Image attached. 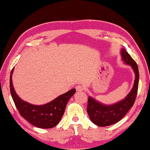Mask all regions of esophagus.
<instances>
[{
    "label": "esophagus",
    "mask_w": 150,
    "mask_h": 150,
    "mask_svg": "<svg viewBox=\"0 0 150 150\" xmlns=\"http://www.w3.org/2000/svg\"><path fill=\"white\" fill-rule=\"evenodd\" d=\"M75 88H76V90H77V91H83V90H84V88L83 86L80 85V84L77 85V86L75 87Z\"/></svg>",
    "instance_id": "1"
}]
</instances>
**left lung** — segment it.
I'll use <instances>...</instances> for the list:
<instances>
[{
    "label": "left lung",
    "instance_id": "left-lung-1",
    "mask_svg": "<svg viewBox=\"0 0 150 150\" xmlns=\"http://www.w3.org/2000/svg\"><path fill=\"white\" fill-rule=\"evenodd\" d=\"M121 55L124 62L131 66L135 71L134 85L131 91L124 100L113 105L102 104L91 97H88V114L92 122L98 126H108L119 122L133 106L136 99L139 80L138 66L124 49H122Z\"/></svg>",
    "mask_w": 150,
    "mask_h": 150
}]
</instances>
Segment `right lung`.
<instances>
[{"label": "right lung", "instance_id": "obj_1", "mask_svg": "<svg viewBox=\"0 0 150 150\" xmlns=\"http://www.w3.org/2000/svg\"><path fill=\"white\" fill-rule=\"evenodd\" d=\"M12 69L9 79V87L13 100L19 113L24 119L37 128L48 129L53 128L58 124L64 113L68 100L75 93V89L68 91L50 103L38 106L22 100L16 94L11 80Z\"/></svg>", "mask_w": 150, "mask_h": 150}]
</instances>
